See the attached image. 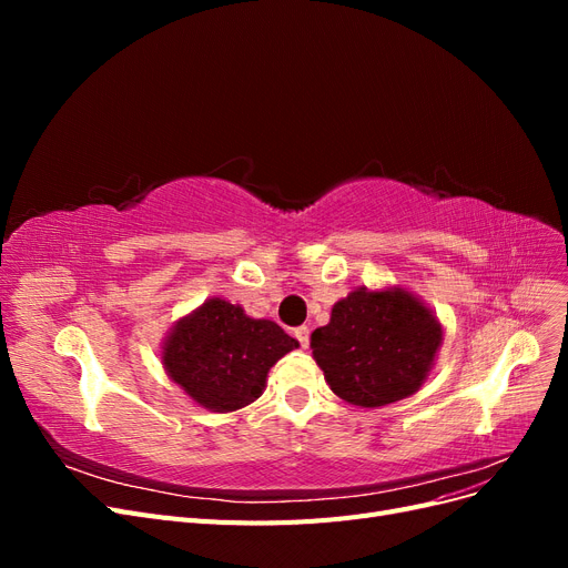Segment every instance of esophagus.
I'll return each mask as SVG.
<instances>
[{"instance_id":"obj_1","label":"esophagus","mask_w":568,"mask_h":568,"mask_svg":"<svg viewBox=\"0 0 568 568\" xmlns=\"http://www.w3.org/2000/svg\"><path fill=\"white\" fill-rule=\"evenodd\" d=\"M294 338L301 343L303 348H307V343H311V329H307V326H296Z\"/></svg>"}]
</instances>
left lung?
I'll return each mask as SVG.
<instances>
[{
    "label": "left lung",
    "mask_w": 568,
    "mask_h": 568,
    "mask_svg": "<svg viewBox=\"0 0 568 568\" xmlns=\"http://www.w3.org/2000/svg\"><path fill=\"white\" fill-rule=\"evenodd\" d=\"M440 324L403 288H357L313 332L326 384L346 403L382 407L419 390L440 346Z\"/></svg>",
    "instance_id": "8db88e82"
}]
</instances>
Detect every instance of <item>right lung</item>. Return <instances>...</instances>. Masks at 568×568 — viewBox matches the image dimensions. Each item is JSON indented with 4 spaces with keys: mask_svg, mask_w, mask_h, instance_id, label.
I'll list each match as a JSON object with an SVG mask.
<instances>
[{
    "mask_svg": "<svg viewBox=\"0 0 568 568\" xmlns=\"http://www.w3.org/2000/svg\"><path fill=\"white\" fill-rule=\"evenodd\" d=\"M296 346L280 324L251 320L239 305L213 298L175 326L163 365L199 405L232 412L263 393L270 367Z\"/></svg>",
    "mask_w": 568,
    "mask_h": 568,
    "instance_id": "right-lung-1",
    "label": "right lung"
}]
</instances>
